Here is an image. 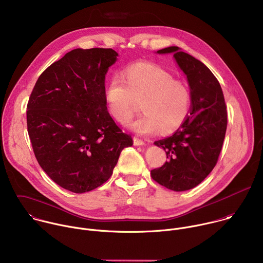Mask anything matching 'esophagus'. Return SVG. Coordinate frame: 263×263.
<instances>
[{"mask_svg":"<svg viewBox=\"0 0 263 263\" xmlns=\"http://www.w3.org/2000/svg\"><path fill=\"white\" fill-rule=\"evenodd\" d=\"M133 142H134V145H143L144 144V141L140 138H137V137L133 138Z\"/></svg>","mask_w":263,"mask_h":263,"instance_id":"34e87169","label":"esophagus"}]
</instances>
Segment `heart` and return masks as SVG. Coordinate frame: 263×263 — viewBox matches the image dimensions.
I'll return each mask as SVG.
<instances>
[{"label": "heart", "mask_w": 263, "mask_h": 263, "mask_svg": "<svg viewBox=\"0 0 263 263\" xmlns=\"http://www.w3.org/2000/svg\"><path fill=\"white\" fill-rule=\"evenodd\" d=\"M105 101L110 116L127 124L140 102L143 114L129 125L142 135L163 134L178 129L189 116L192 96L189 86L174 80L165 69L148 63H137L126 72L112 77L105 88Z\"/></svg>", "instance_id": "b5f03b06"}]
</instances>
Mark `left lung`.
Returning <instances> with one entry per match:
<instances>
[{"instance_id":"obj_1","label":"left lung","mask_w":263,"mask_h":263,"mask_svg":"<svg viewBox=\"0 0 263 263\" xmlns=\"http://www.w3.org/2000/svg\"><path fill=\"white\" fill-rule=\"evenodd\" d=\"M156 53L173 54L189 82L192 108L172 136L154 142L164 149L168 160L152 170L151 176L171 191L184 192L199 185L217 162L227 130L226 104L217 79L200 60L178 47Z\"/></svg>"}]
</instances>
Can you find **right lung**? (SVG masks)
<instances>
[{
  "label": "right lung",
  "instance_id": "obj_1",
  "mask_svg": "<svg viewBox=\"0 0 263 263\" xmlns=\"http://www.w3.org/2000/svg\"><path fill=\"white\" fill-rule=\"evenodd\" d=\"M118 56L112 49H74L41 74L30 96L27 126L35 157L71 193L105 183L122 149L133 144L105 101V76Z\"/></svg>",
  "mask_w": 263,
  "mask_h": 263
}]
</instances>
